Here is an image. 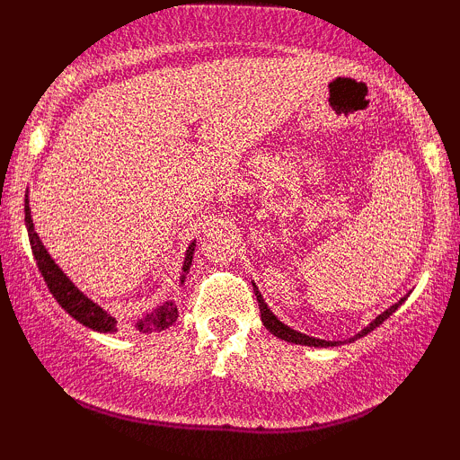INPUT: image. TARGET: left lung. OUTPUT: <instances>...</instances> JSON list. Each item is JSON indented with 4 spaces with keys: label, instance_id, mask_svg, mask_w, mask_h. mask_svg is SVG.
<instances>
[{
    "label": "left lung",
    "instance_id": "8db88e82",
    "mask_svg": "<svg viewBox=\"0 0 460 460\" xmlns=\"http://www.w3.org/2000/svg\"><path fill=\"white\" fill-rule=\"evenodd\" d=\"M255 295H257V304H260V312H261V323H263V326H266V329L272 332V335H276L279 339H282V341H288V343H299V345H314V348H332V345H339L337 341H323V339H314V337H307V335H301V332H297V331H293V329H288V326H285L280 323L279 318L274 316L272 312L268 310V305L263 304V299H261V295H260V291H255ZM404 301V299H402ZM402 301H398V304L395 305H392L389 307V310H385L381 314V316H376L373 323H370L367 329H364L362 332H358V335L354 337V339H358V337H364V335H368L370 331H375L376 326H379L381 323H385V320L392 316V314L398 310V307L402 305Z\"/></svg>",
    "mask_w": 460,
    "mask_h": 460
}]
</instances>
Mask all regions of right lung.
Returning a JSON list of instances; mask_svg holds the SVG:
<instances>
[{
	"instance_id": "add662e5",
	"label": "right lung",
	"mask_w": 460,
	"mask_h": 460,
	"mask_svg": "<svg viewBox=\"0 0 460 460\" xmlns=\"http://www.w3.org/2000/svg\"><path fill=\"white\" fill-rule=\"evenodd\" d=\"M24 222H27L29 241H31V249H33L37 268H40L43 280H46V285L49 288V293L54 295V299L58 301V304L65 307V310L71 314L77 323L90 326V329L100 331V332H115L119 329L117 320L112 318L109 312H104L102 307H98L96 304H92L90 299L84 297V295H81L77 288L73 287V282L68 280L65 274H62V270L56 266L52 257L48 255V251L43 249L40 236H37L33 230V222H31L29 203L24 205ZM192 251H194V243L186 251L184 268H181L184 270V274L188 272V268H190V263H192ZM184 274H181V282H184V279H186ZM175 318H178V307H175L173 304H165V305H161L156 312L148 314L144 320H137L136 329L142 332L163 331V329H167L172 323H175Z\"/></svg>"
}]
</instances>
